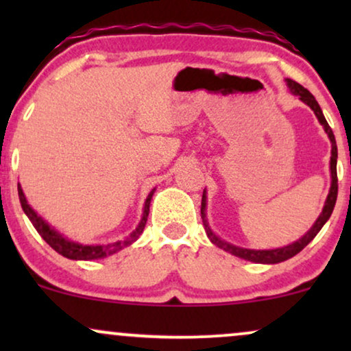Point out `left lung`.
Returning <instances> with one entry per match:
<instances>
[{"instance_id": "1", "label": "left lung", "mask_w": 351, "mask_h": 351, "mask_svg": "<svg viewBox=\"0 0 351 351\" xmlns=\"http://www.w3.org/2000/svg\"><path fill=\"white\" fill-rule=\"evenodd\" d=\"M287 86H289V88H291V92L293 95H297V97H299L302 102L307 104V106L312 108L313 114L317 115L318 122H320L322 127H324L325 134L328 135L330 143H332V156H330V175H332V186H330L327 201H325V206H324V209H322L320 216L317 217L315 223H313V226L310 228L308 231L305 232V234L302 236L299 241H295V243L284 245V247L267 249V251H256V249L237 247V245L229 244V243H226V241L221 239V237H217L215 232L211 231V228H209V224H208V219H206V191H203V199H201V217H203V224H204V229H206V234L209 237V241H211L213 244H216L217 247H221V249H224V251L231 252L232 256H237V257H241V259H245V261H251V263L277 264V263H284V261L291 259V257L295 256V254H299L302 249H304L305 245H307L310 241H312L313 237L318 234V231L324 228V224L327 223L328 217L332 216L333 208H335V203H337V195H338L337 158H338V152H337L335 135H333L332 128H330L327 120H325L324 112H322V108H320V106H318L315 97L310 94L307 88L302 87L300 84H297L295 80H292V79H287Z\"/></svg>"}]
</instances>
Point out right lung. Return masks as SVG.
I'll list each match as a JSON object with an SVG mask.
<instances>
[{"mask_svg": "<svg viewBox=\"0 0 351 351\" xmlns=\"http://www.w3.org/2000/svg\"><path fill=\"white\" fill-rule=\"evenodd\" d=\"M153 193H155V189H153V191H150V195H148L147 201H145L142 221H140L138 226H136V229H135L134 232H132L130 236H127L122 241H115V243H110V244L84 245V244L74 243V241H69V239H67V237H64L62 234H60V232L56 231L54 228H51L49 224H47L46 221H44L43 217L39 216L38 213H36L34 209L29 206V204H27L26 196H24V193H23V188L18 184V195H19V201H21L23 211L26 213L27 217H29V221H31V223H33V226L36 228V231H38L39 234H41L43 239L46 241V243L49 244L56 252H59L60 256L67 257V259H74V261L104 259V257L112 256V254L122 251L123 247H127V245H130L132 243H135V241L138 239V236L143 232L145 224H147L148 213H150V201H152Z\"/></svg>", "mask_w": 351, "mask_h": 351, "instance_id": "add662e5", "label": "right lung"}]
</instances>
